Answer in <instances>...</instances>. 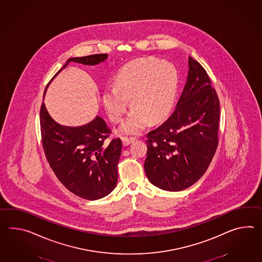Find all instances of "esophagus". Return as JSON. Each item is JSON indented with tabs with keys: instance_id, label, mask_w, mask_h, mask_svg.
Returning a JSON list of instances; mask_svg holds the SVG:
<instances>
[{
	"instance_id": "34e87169",
	"label": "esophagus",
	"mask_w": 262,
	"mask_h": 262,
	"mask_svg": "<svg viewBox=\"0 0 262 262\" xmlns=\"http://www.w3.org/2000/svg\"><path fill=\"white\" fill-rule=\"evenodd\" d=\"M122 143L123 145H128L129 144H132V143H134V141L136 140L135 137H122Z\"/></svg>"
}]
</instances>
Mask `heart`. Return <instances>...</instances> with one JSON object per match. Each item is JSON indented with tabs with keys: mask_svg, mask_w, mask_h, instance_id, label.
Returning a JSON list of instances; mask_svg holds the SVG:
<instances>
[{
	"mask_svg": "<svg viewBox=\"0 0 262 262\" xmlns=\"http://www.w3.org/2000/svg\"><path fill=\"white\" fill-rule=\"evenodd\" d=\"M179 75L174 64L154 57L128 62L118 71L115 86H107L102 101L113 122H119L134 106L120 126L122 134H139L149 120L158 122L167 116L174 104Z\"/></svg>",
	"mask_w": 262,
	"mask_h": 262,
	"instance_id": "b5f03b06",
	"label": "heart"
}]
</instances>
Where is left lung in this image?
Here are the masks:
<instances>
[{
  "label": "left lung",
  "mask_w": 262,
  "mask_h": 262,
  "mask_svg": "<svg viewBox=\"0 0 262 262\" xmlns=\"http://www.w3.org/2000/svg\"><path fill=\"white\" fill-rule=\"evenodd\" d=\"M188 63L186 83L176 109L146 140V177L154 186L169 192L194 184L218 145V96L203 67L191 56Z\"/></svg>",
  "instance_id": "1"
}]
</instances>
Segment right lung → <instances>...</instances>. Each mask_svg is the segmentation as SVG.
Returning <instances> with one entry per match:
<instances>
[{"mask_svg": "<svg viewBox=\"0 0 262 262\" xmlns=\"http://www.w3.org/2000/svg\"><path fill=\"white\" fill-rule=\"evenodd\" d=\"M108 54H93L70 58L64 67L48 83L67 68L70 62L95 66L103 62ZM42 145L48 163L60 182L79 198L97 200L108 195L117 185V165L122 149L119 138L109 144L111 129L97 117L92 121L79 126L68 127L53 120L44 101L40 108Z\"/></svg>", "mask_w": 262, "mask_h": 262, "instance_id": "obj_1", "label": "right lung"}]
</instances>
